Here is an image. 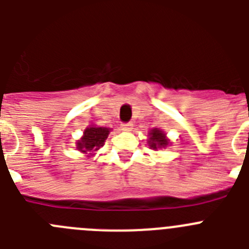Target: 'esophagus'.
Here are the masks:
<instances>
[{
    "instance_id": "esophagus-1",
    "label": "esophagus",
    "mask_w": 249,
    "mask_h": 249,
    "mask_svg": "<svg viewBox=\"0 0 249 249\" xmlns=\"http://www.w3.org/2000/svg\"><path fill=\"white\" fill-rule=\"evenodd\" d=\"M132 127H133V124H132L131 122H127V123H122L121 124V128L123 129V131H131Z\"/></svg>"
}]
</instances>
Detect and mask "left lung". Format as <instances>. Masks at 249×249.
<instances>
[{
	"label": "left lung",
	"mask_w": 249,
	"mask_h": 249,
	"mask_svg": "<svg viewBox=\"0 0 249 249\" xmlns=\"http://www.w3.org/2000/svg\"><path fill=\"white\" fill-rule=\"evenodd\" d=\"M149 147L153 149L160 148V147H166L168 144V140L166 138V135L160 129L155 128L152 129L149 133Z\"/></svg>",
	"instance_id": "left-lung-1"
}]
</instances>
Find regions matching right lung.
Wrapping results in <instances>:
<instances>
[{"label":"right lung","mask_w":249,"mask_h":249,"mask_svg":"<svg viewBox=\"0 0 249 249\" xmlns=\"http://www.w3.org/2000/svg\"><path fill=\"white\" fill-rule=\"evenodd\" d=\"M108 133L109 129L105 128V127H89L83 132V137L81 138V141H78L77 148L85 153L97 151L100 147L105 144V141L108 137Z\"/></svg>","instance_id":"right-lung-1"}]
</instances>
